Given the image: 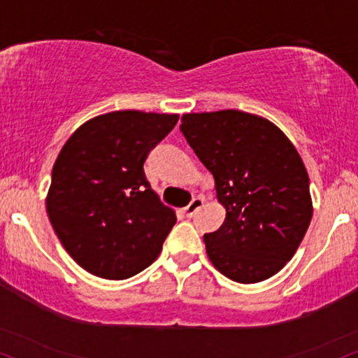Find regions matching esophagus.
Masks as SVG:
<instances>
[{
    "instance_id": "esophagus-1",
    "label": "esophagus",
    "mask_w": 358,
    "mask_h": 358,
    "mask_svg": "<svg viewBox=\"0 0 358 358\" xmlns=\"http://www.w3.org/2000/svg\"><path fill=\"white\" fill-rule=\"evenodd\" d=\"M202 204H204V199H202V197H194V199L191 201V204L184 209V213H186L187 217H192V215L201 209Z\"/></svg>"
}]
</instances>
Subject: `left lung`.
<instances>
[{"mask_svg": "<svg viewBox=\"0 0 358 358\" xmlns=\"http://www.w3.org/2000/svg\"><path fill=\"white\" fill-rule=\"evenodd\" d=\"M180 122L226 209L222 226L204 236L207 257L239 284L275 275L294 257L314 214L301 154L273 122L250 113H187Z\"/></svg>", "mask_w": 358, "mask_h": 358, "instance_id": "8db88e82", "label": "left lung"}]
</instances>
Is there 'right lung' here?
<instances>
[{
    "instance_id": "add662e5",
    "label": "right lung",
    "mask_w": 358,
    "mask_h": 358,
    "mask_svg": "<svg viewBox=\"0 0 358 358\" xmlns=\"http://www.w3.org/2000/svg\"><path fill=\"white\" fill-rule=\"evenodd\" d=\"M178 119L132 109L101 114L57 154L48 217L66 252L92 275L129 279L161 254L176 213L149 186L144 161Z\"/></svg>"
}]
</instances>
